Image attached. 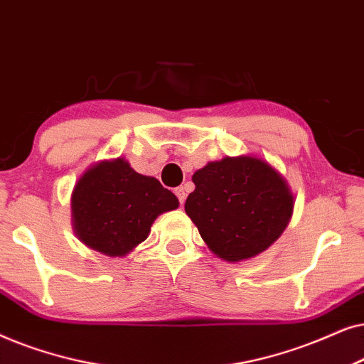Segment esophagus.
I'll use <instances>...</instances> for the list:
<instances>
[{
	"mask_svg": "<svg viewBox=\"0 0 364 364\" xmlns=\"http://www.w3.org/2000/svg\"><path fill=\"white\" fill-rule=\"evenodd\" d=\"M174 195L178 196V200H179V203H185V200H186V188H183V186H178L176 190H174Z\"/></svg>",
	"mask_w": 364,
	"mask_h": 364,
	"instance_id": "obj_1",
	"label": "esophagus"
}]
</instances>
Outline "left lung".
Wrapping results in <instances>:
<instances>
[{"mask_svg":"<svg viewBox=\"0 0 364 364\" xmlns=\"http://www.w3.org/2000/svg\"><path fill=\"white\" fill-rule=\"evenodd\" d=\"M193 183L186 215L208 248L230 263L268 250L291 220L293 193L264 159L226 156L198 169Z\"/></svg>","mask_w":364,"mask_h":364,"instance_id":"1","label":"left lung"}]
</instances>
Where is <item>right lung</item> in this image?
Masks as SVG:
<instances>
[{
    "mask_svg": "<svg viewBox=\"0 0 364 364\" xmlns=\"http://www.w3.org/2000/svg\"><path fill=\"white\" fill-rule=\"evenodd\" d=\"M178 198L124 158L100 161L77 179L71 195L73 230L81 243L106 256H124L148 238L161 213Z\"/></svg>",
    "mask_w": 364,
    "mask_h": 364,
    "instance_id": "1",
    "label": "right lung"
}]
</instances>
